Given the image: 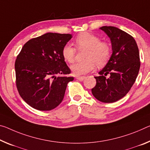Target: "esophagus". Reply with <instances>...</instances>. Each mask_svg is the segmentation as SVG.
Here are the masks:
<instances>
[{
  "instance_id": "1",
  "label": "esophagus",
  "mask_w": 150,
  "mask_h": 150,
  "mask_svg": "<svg viewBox=\"0 0 150 150\" xmlns=\"http://www.w3.org/2000/svg\"><path fill=\"white\" fill-rule=\"evenodd\" d=\"M76 79L79 81H83L85 79V76H82V77H76Z\"/></svg>"
}]
</instances>
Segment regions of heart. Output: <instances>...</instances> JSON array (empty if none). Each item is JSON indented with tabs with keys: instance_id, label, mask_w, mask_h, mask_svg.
Listing matches in <instances>:
<instances>
[{
	"instance_id": "1",
	"label": "heart",
	"mask_w": 150,
	"mask_h": 150,
	"mask_svg": "<svg viewBox=\"0 0 150 150\" xmlns=\"http://www.w3.org/2000/svg\"><path fill=\"white\" fill-rule=\"evenodd\" d=\"M75 45L78 49H87L85 59L86 61L77 63L71 67V69L75 75L86 74L95 69L97 66L102 67L105 66L110 59L112 49L106 42L101 41V39L96 35L84 32L77 35L75 39ZM62 56L67 62L72 63L75 59L76 49L69 44L64 45Z\"/></svg>"
}]
</instances>
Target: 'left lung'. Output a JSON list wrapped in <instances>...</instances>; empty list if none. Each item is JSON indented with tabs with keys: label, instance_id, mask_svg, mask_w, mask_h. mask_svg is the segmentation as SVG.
I'll use <instances>...</instances> for the list:
<instances>
[{
	"label": "left lung",
	"instance_id": "8db88e82",
	"mask_svg": "<svg viewBox=\"0 0 150 150\" xmlns=\"http://www.w3.org/2000/svg\"><path fill=\"white\" fill-rule=\"evenodd\" d=\"M100 29L110 38L113 53L99 76L94 77L96 85L91 92L97 100L113 103L123 98L136 80L140 68L139 49L134 37L120 28L104 26Z\"/></svg>",
	"mask_w": 150,
	"mask_h": 150
}]
</instances>
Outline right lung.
<instances>
[{
  "label": "right lung",
  "instance_id": "obj_1",
  "mask_svg": "<svg viewBox=\"0 0 150 150\" xmlns=\"http://www.w3.org/2000/svg\"><path fill=\"white\" fill-rule=\"evenodd\" d=\"M71 38L70 34L47 33L27 41L16 57V87L33 108L49 111L63 101L67 83L74 79L66 76L71 70L61 53Z\"/></svg>",
  "mask_w": 150,
  "mask_h": 150
}]
</instances>
